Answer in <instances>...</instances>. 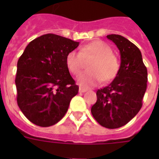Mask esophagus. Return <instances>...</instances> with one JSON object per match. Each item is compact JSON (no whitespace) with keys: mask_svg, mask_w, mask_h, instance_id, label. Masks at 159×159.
Here are the masks:
<instances>
[{"mask_svg":"<svg viewBox=\"0 0 159 159\" xmlns=\"http://www.w3.org/2000/svg\"><path fill=\"white\" fill-rule=\"evenodd\" d=\"M87 91V88H85V87H79V92H86Z\"/></svg>","mask_w":159,"mask_h":159,"instance_id":"esophagus-1","label":"esophagus"}]
</instances>
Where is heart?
I'll use <instances>...</instances> for the list:
<instances>
[{
    "label": "heart",
    "mask_w": 159,
    "mask_h": 159,
    "mask_svg": "<svg viewBox=\"0 0 159 159\" xmlns=\"http://www.w3.org/2000/svg\"><path fill=\"white\" fill-rule=\"evenodd\" d=\"M92 58L88 64L89 71L82 72L78 82L84 87H93L104 79L110 82L116 77L120 69L118 58L112 49L102 41H93L81 48L79 52L72 50L66 57V65L73 75H78L83 67V59Z\"/></svg>",
    "instance_id": "heart-1"
}]
</instances>
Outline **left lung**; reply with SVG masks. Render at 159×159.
<instances>
[{"instance_id":"1","label":"left lung","mask_w":159,"mask_h":159,"mask_svg":"<svg viewBox=\"0 0 159 159\" xmlns=\"http://www.w3.org/2000/svg\"><path fill=\"white\" fill-rule=\"evenodd\" d=\"M120 53V67L113 82L97 92L92 107L95 120L103 127L117 129L130 121L142 107L148 72L138 47L119 34H109Z\"/></svg>"}]
</instances>
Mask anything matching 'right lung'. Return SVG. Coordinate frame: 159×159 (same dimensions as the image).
<instances>
[{"instance_id":"add662e5","label":"right lung","mask_w":159,"mask_h":159,"mask_svg":"<svg viewBox=\"0 0 159 159\" xmlns=\"http://www.w3.org/2000/svg\"><path fill=\"white\" fill-rule=\"evenodd\" d=\"M78 42L47 34L29 43L17 62V104L36 125L48 127L67 113L79 87L66 65L67 53Z\"/></svg>"}]
</instances>
